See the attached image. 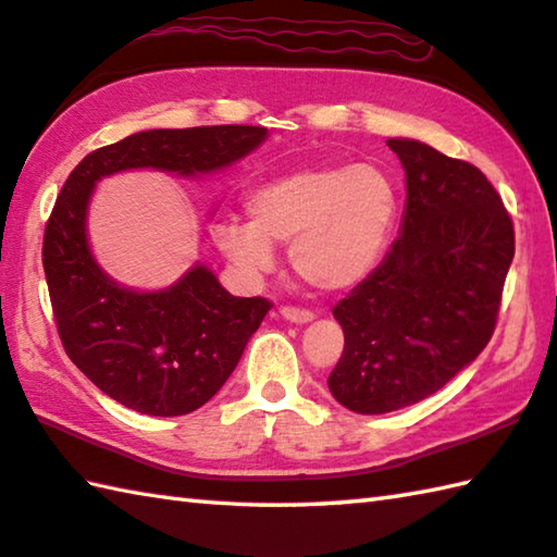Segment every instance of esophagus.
Instances as JSON below:
<instances>
[{
	"label": "esophagus",
	"mask_w": 557,
	"mask_h": 557,
	"mask_svg": "<svg viewBox=\"0 0 557 557\" xmlns=\"http://www.w3.org/2000/svg\"><path fill=\"white\" fill-rule=\"evenodd\" d=\"M280 317L289 323H309L313 321V311L297 309V307H280Z\"/></svg>",
	"instance_id": "34e87169"
}]
</instances>
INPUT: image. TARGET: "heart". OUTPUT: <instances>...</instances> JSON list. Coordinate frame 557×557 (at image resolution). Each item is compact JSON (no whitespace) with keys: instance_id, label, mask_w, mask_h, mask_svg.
Returning <instances> with one entry per match:
<instances>
[{"instance_id":"obj_1","label":"heart","mask_w":557,"mask_h":557,"mask_svg":"<svg viewBox=\"0 0 557 557\" xmlns=\"http://www.w3.org/2000/svg\"><path fill=\"white\" fill-rule=\"evenodd\" d=\"M250 219L226 216L211 228L216 248L246 272L275 268V246L309 287L343 292L377 268L399 211L392 177L372 163L305 165L282 173L246 199Z\"/></svg>"}]
</instances>
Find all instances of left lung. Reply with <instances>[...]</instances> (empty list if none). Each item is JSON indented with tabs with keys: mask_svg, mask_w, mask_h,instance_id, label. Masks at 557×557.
Listing matches in <instances>:
<instances>
[{
	"mask_svg": "<svg viewBox=\"0 0 557 557\" xmlns=\"http://www.w3.org/2000/svg\"><path fill=\"white\" fill-rule=\"evenodd\" d=\"M407 175L401 234L333 307L343 356L329 389L356 413L431 397L487 346L513 260V224L478 168L421 140L389 138Z\"/></svg>",
	"mask_w": 557,
	"mask_h": 557,
	"instance_id": "8db88e82",
	"label": "left lung"
}]
</instances>
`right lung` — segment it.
I'll return each instance as SVG.
<instances>
[{
	"label": "right lung",
	"mask_w": 557,
	"mask_h": 557,
	"mask_svg": "<svg viewBox=\"0 0 557 557\" xmlns=\"http://www.w3.org/2000/svg\"><path fill=\"white\" fill-rule=\"evenodd\" d=\"M268 138L262 126L153 128L83 158L55 199L44 234L50 305L67 358L99 389L148 417H182L214 397L270 311L234 297L197 262L175 285L138 292L99 268L87 240L95 185L124 170L180 177L231 168Z\"/></svg>",
	"instance_id": "1"
}]
</instances>
